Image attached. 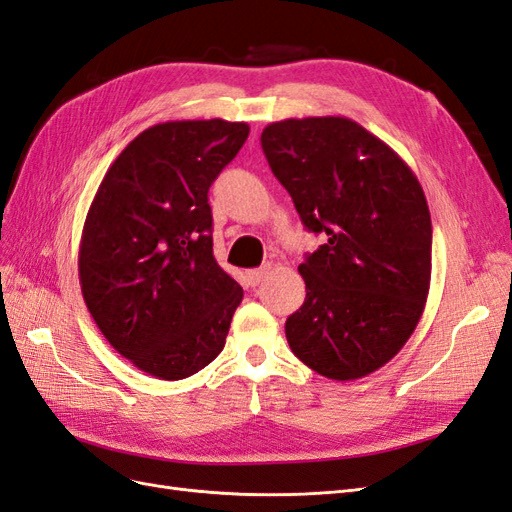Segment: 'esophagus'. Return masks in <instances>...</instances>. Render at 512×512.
Instances as JSON below:
<instances>
[{"label": "esophagus", "instance_id": "34e87169", "mask_svg": "<svg viewBox=\"0 0 512 512\" xmlns=\"http://www.w3.org/2000/svg\"><path fill=\"white\" fill-rule=\"evenodd\" d=\"M266 274H268V266L248 270V272H246V281H248V285H259L261 281L266 279Z\"/></svg>", "mask_w": 512, "mask_h": 512}]
</instances>
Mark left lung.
<instances>
[{
  "label": "left lung",
  "mask_w": 512,
  "mask_h": 512,
  "mask_svg": "<svg viewBox=\"0 0 512 512\" xmlns=\"http://www.w3.org/2000/svg\"><path fill=\"white\" fill-rule=\"evenodd\" d=\"M261 149L303 225L326 233L298 266L307 296L285 322L287 344L333 381L368 376L398 355L424 313V190L396 151L346 116L270 123Z\"/></svg>",
  "instance_id": "1"
}]
</instances>
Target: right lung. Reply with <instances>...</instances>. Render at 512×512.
<instances>
[{
    "label": "right lung",
    "instance_id": "obj_1",
    "mask_svg": "<svg viewBox=\"0 0 512 512\" xmlns=\"http://www.w3.org/2000/svg\"><path fill=\"white\" fill-rule=\"evenodd\" d=\"M248 131L222 119L144 129L88 209L77 261L84 303L110 346L162 381L212 363L242 303L214 259L207 192Z\"/></svg>",
    "mask_w": 512,
    "mask_h": 512
}]
</instances>
